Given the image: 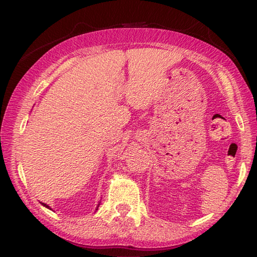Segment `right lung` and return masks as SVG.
<instances>
[{
	"label": "right lung",
	"instance_id": "1",
	"mask_svg": "<svg viewBox=\"0 0 257 257\" xmlns=\"http://www.w3.org/2000/svg\"><path fill=\"white\" fill-rule=\"evenodd\" d=\"M99 203H100V202H99ZM99 203H98V206H97V208H96V210L98 209V207H99ZM42 205H43V206L45 207V208H49V209H51V208H50V206H48V205H47V203H43V202H42Z\"/></svg>",
	"mask_w": 257,
	"mask_h": 257
}]
</instances>
